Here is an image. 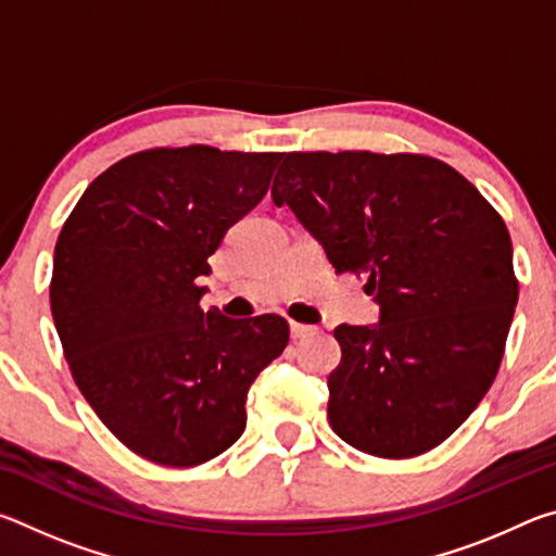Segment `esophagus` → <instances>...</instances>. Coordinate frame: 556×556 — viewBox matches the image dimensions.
I'll return each instance as SVG.
<instances>
[{
	"label": "esophagus",
	"mask_w": 556,
	"mask_h": 556,
	"mask_svg": "<svg viewBox=\"0 0 556 556\" xmlns=\"http://www.w3.org/2000/svg\"><path fill=\"white\" fill-rule=\"evenodd\" d=\"M289 331H291V338H294V341H304V338L316 333V328H314V326H306V324L291 321V324H289Z\"/></svg>",
	"instance_id": "34e87169"
}]
</instances>
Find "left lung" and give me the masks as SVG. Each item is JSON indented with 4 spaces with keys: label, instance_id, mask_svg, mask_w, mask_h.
I'll return each mask as SVG.
<instances>
[{
    "label": "left lung",
    "instance_id": "1",
    "mask_svg": "<svg viewBox=\"0 0 556 556\" xmlns=\"http://www.w3.org/2000/svg\"><path fill=\"white\" fill-rule=\"evenodd\" d=\"M341 271L365 275L380 324L338 326L328 421L363 454L439 446L501 368L517 279L505 223L456 168L421 154L291 152L271 184Z\"/></svg>",
    "mask_w": 556,
    "mask_h": 556
}]
</instances>
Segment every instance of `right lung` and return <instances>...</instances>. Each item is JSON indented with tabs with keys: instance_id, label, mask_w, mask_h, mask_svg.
Masks as SVG:
<instances>
[{
	"instance_id": "right-lung-1",
	"label": "right lung",
	"mask_w": 556,
	"mask_h": 556,
	"mask_svg": "<svg viewBox=\"0 0 556 556\" xmlns=\"http://www.w3.org/2000/svg\"><path fill=\"white\" fill-rule=\"evenodd\" d=\"M281 154L159 147L92 181L55 242L51 314L83 397L122 444L199 466L240 439L281 316L203 312L208 257L265 199Z\"/></svg>"
}]
</instances>
